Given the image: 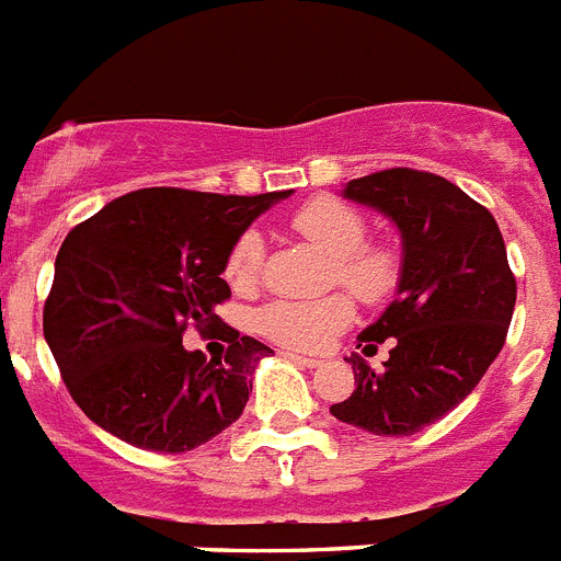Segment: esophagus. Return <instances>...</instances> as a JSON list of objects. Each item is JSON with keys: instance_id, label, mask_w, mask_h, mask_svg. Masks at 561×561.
<instances>
[{"instance_id": "1", "label": "esophagus", "mask_w": 561, "mask_h": 561, "mask_svg": "<svg viewBox=\"0 0 561 561\" xmlns=\"http://www.w3.org/2000/svg\"><path fill=\"white\" fill-rule=\"evenodd\" d=\"M284 357H289V360H295L298 366H306V368H318L320 360H314V357H304V354H291V352H284Z\"/></svg>"}]
</instances>
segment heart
Returning a JSON list of instances; mask_svg holds the SVG:
<instances>
[{"instance_id": "b5f03b06", "label": "heart", "mask_w": 561, "mask_h": 561, "mask_svg": "<svg viewBox=\"0 0 561 561\" xmlns=\"http://www.w3.org/2000/svg\"><path fill=\"white\" fill-rule=\"evenodd\" d=\"M291 229L332 257V277L363 304H380L394 291L400 263L391 249L366 243V218L346 201H306L289 218ZM263 238L255 229L232 243L227 257V280L234 289H249L261 275ZM354 309L346 295L318 300H272L261 306L252 327L266 340L291 352H323L352 323Z\"/></svg>"}]
</instances>
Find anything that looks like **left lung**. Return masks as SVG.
<instances>
[{
  "mask_svg": "<svg viewBox=\"0 0 561 561\" xmlns=\"http://www.w3.org/2000/svg\"><path fill=\"white\" fill-rule=\"evenodd\" d=\"M343 198L382 213L400 232L397 298L357 334L389 360L371 368L352 354L354 391L334 403L340 423L380 437H409L457 409L496 360L516 304V280L494 215L434 172H371L343 186Z\"/></svg>",
  "mask_w": 561,
  "mask_h": 561,
  "instance_id": "obj_1",
  "label": "left lung"
}]
</instances>
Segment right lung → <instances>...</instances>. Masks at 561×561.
Wrapping results in <instances>:
<instances>
[{
  "mask_svg": "<svg viewBox=\"0 0 561 561\" xmlns=\"http://www.w3.org/2000/svg\"><path fill=\"white\" fill-rule=\"evenodd\" d=\"M291 190L218 195L150 186L70 229L56 255L45 340L65 386L99 428L158 454L193 451L243 414L272 348L238 334L215 306L232 243ZM186 325H217L228 352L186 353Z\"/></svg>",
  "mask_w": 561,
  "mask_h": 561,
  "instance_id": "1",
  "label": "right lung"
}]
</instances>
